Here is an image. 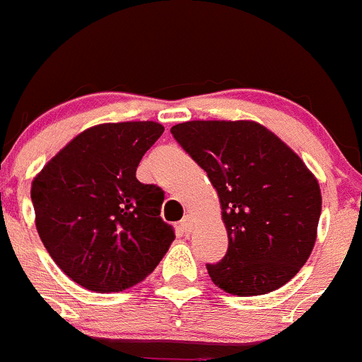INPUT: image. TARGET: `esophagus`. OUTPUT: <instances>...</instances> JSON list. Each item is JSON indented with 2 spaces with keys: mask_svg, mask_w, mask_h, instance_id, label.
<instances>
[{
  "mask_svg": "<svg viewBox=\"0 0 362 362\" xmlns=\"http://www.w3.org/2000/svg\"><path fill=\"white\" fill-rule=\"evenodd\" d=\"M180 228H181L182 234H189V232H192V228H193V218L189 216V214H186V216L182 218L181 223H180Z\"/></svg>",
  "mask_w": 362,
  "mask_h": 362,
  "instance_id": "obj_1",
  "label": "esophagus"
}]
</instances>
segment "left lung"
<instances>
[{
	"mask_svg": "<svg viewBox=\"0 0 362 362\" xmlns=\"http://www.w3.org/2000/svg\"><path fill=\"white\" fill-rule=\"evenodd\" d=\"M170 134L220 197L228 248L207 264L213 284L246 298L291 281L313 250L322 211L303 160L253 121H188Z\"/></svg>",
	"mask_w": 362,
	"mask_h": 362,
	"instance_id": "1",
	"label": "left lung"
}]
</instances>
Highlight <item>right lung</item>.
Masks as SVG:
<instances>
[{
  "label": "right lung",
  "mask_w": 362,
  "mask_h": 362,
  "mask_svg": "<svg viewBox=\"0 0 362 362\" xmlns=\"http://www.w3.org/2000/svg\"><path fill=\"white\" fill-rule=\"evenodd\" d=\"M163 134L155 121L105 123L78 134L31 186L37 230L81 287L121 292L144 280L176 239L162 220L163 189L135 177Z\"/></svg>",
  "instance_id": "obj_1"
}]
</instances>
